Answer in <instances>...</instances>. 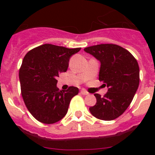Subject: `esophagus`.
<instances>
[{
	"instance_id": "esophagus-1",
	"label": "esophagus",
	"mask_w": 155,
	"mask_h": 155,
	"mask_svg": "<svg viewBox=\"0 0 155 155\" xmlns=\"http://www.w3.org/2000/svg\"><path fill=\"white\" fill-rule=\"evenodd\" d=\"M81 94H83V95H87V94H88V92L84 89H82L81 91Z\"/></svg>"
}]
</instances>
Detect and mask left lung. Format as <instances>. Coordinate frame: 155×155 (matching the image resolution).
Segmentation results:
<instances>
[{"label": "left lung", "instance_id": "8db88e82", "mask_svg": "<svg viewBox=\"0 0 155 155\" xmlns=\"http://www.w3.org/2000/svg\"><path fill=\"white\" fill-rule=\"evenodd\" d=\"M101 63L99 81L107 84L108 92L94 94L96 104L90 113L101 120L118 118L130 105L139 86V65L128 50L116 44H99L84 48Z\"/></svg>", "mask_w": 155, "mask_h": 155}]
</instances>
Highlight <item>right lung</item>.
<instances>
[{
	"instance_id": "add662e5",
	"label": "right lung",
	"mask_w": 155,
	"mask_h": 155,
	"mask_svg": "<svg viewBox=\"0 0 155 155\" xmlns=\"http://www.w3.org/2000/svg\"><path fill=\"white\" fill-rule=\"evenodd\" d=\"M80 50L43 44L25 56L19 69L21 96L29 113L38 121L55 124L68 113L71 98L79 90L71 86L66 91H60L57 78L59 74L67 71L71 57Z\"/></svg>"
}]
</instances>
